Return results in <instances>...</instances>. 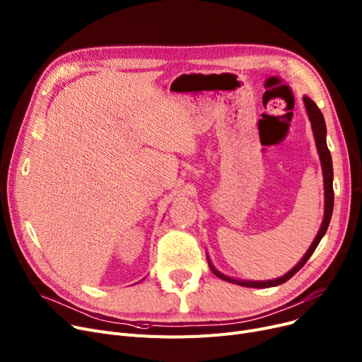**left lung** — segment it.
Returning <instances> with one entry per match:
<instances>
[{
    "label": "left lung",
    "mask_w": 362,
    "mask_h": 362,
    "mask_svg": "<svg viewBox=\"0 0 362 362\" xmlns=\"http://www.w3.org/2000/svg\"><path fill=\"white\" fill-rule=\"evenodd\" d=\"M302 100H303V105H305L308 119L311 122V129H313V133H314L315 146H317V152H318L320 163H321V170H322V180H325V218H322L321 226H320V229H318V233L314 238V240H313L311 246L308 248V251L305 252V255L300 258V261L295 265L292 270H289L284 276L273 279V280H261V281H257V280H240V279H235V277H230V276H227V274H223L221 272H218L214 267L210 257L206 255L208 265H210L211 272L218 279H221L224 281L235 283V284H239V286H245V288H257V289L279 286V284L288 281L291 277H293L303 267V265H305V262L310 259V257L315 251L320 240L322 239V236H325L326 232H327V227H329V223H330L332 214H333V204H334V194H333V163H332V156H330V151H329L327 142H326L327 127H326L325 117H322V112L315 105V103L310 97H303Z\"/></svg>",
    "instance_id": "8db88e82"
}]
</instances>
